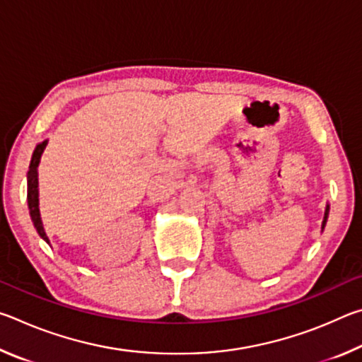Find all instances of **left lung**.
<instances>
[{
	"label": "left lung",
	"instance_id": "1",
	"mask_svg": "<svg viewBox=\"0 0 362 362\" xmlns=\"http://www.w3.org/2000/svg\"><path fill=\"white\" fill-rule=\"evenodd\" d=\"M329 209H330V207H329V204L326 206V212H324V220H322V226H321V228L324 230V226H326V222H327V217H329Z\"/></svg>",
	"mask_w": 362,
	"mask_h": 362
}]
</instances>
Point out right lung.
I'll return each mask as SVG.
<instances>
[{
	"label": "right lung",
	"mask_w": 362,
	"mask_h": 362,
	"mask_svg": "<svg viewBox=\"0 0 362 362\" xmlns=\"http://www.w3.org/2000/svg\"><path fill=\"white\" fill-rule=\"evenodd\" d=\"M47 145V140H42L41 144L36 145V148L32 155V161H30V169L27 174V201H28V211L32 222L35 225L38 235L49 244V238L42 226L41 214H40V192H38V166L41 161V155Z\"/></svg>",
	"instance_id": "right-lung-1"
}]
</instances>
